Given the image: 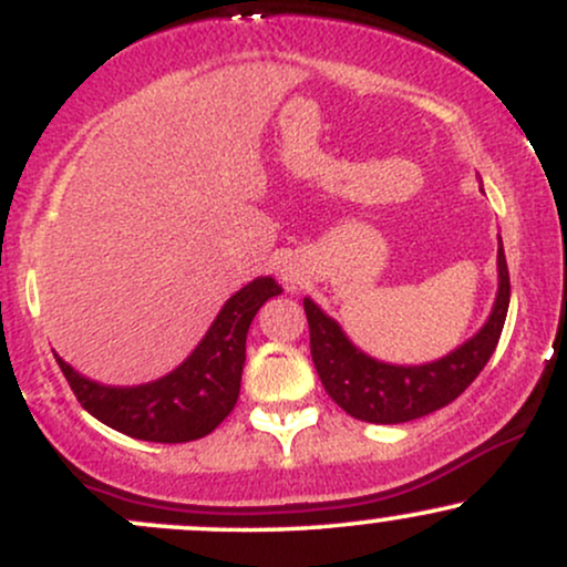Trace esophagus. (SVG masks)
<instances>
[{"mask_svg":"<svg viewBox=\"0 0 567 567\" xmlns=\"http://www.w3.org/2000/svg\"><path fill=\"white\" fill-rule=\"evenodd\" d=\"M279 271H282V279H285V282H288L290 288H296V285H298V277H296V271H292L290 266H282V269H279Z\"/></svg>","mask_w":567,"mask_h":567,"instance_id":"obj_1","label":"esophagus"}]
</instances>
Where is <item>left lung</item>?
Instances as JSON below:
<instances>
[{
	"label": "left lung",
	"mask_w": 567,
	"mask_h": 567,
	"mask_svg": "<svg viewBox=\"0 0 567 567\" xmlns=\"http://www.w3.org/2000/svg\"><path fill=\"white\" fill-rule=\"evenodd\" d=\"M509 269L498 237V296L483 330L442 360L408 368L386 365L368 357L343 336L338 322L330 320L320 306L303 298L311 360L324 392L349 415L368 424H405L451 405L477 379L496 351L509 311Z\"/></svg>",
	"instance_id": "obj_1"
}]
</instances>
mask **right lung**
Masks as SVG:
<instances>
[{"label":"right lung","mask_w":567,"mask_h":567,"mask_svg":"<svg viewBox=\"0 0 567 567\" xmlns=\"http://www.w3.org/2000/svg\"><path fill=\"white\" fill-rule=\"evenodd\" d=\"M282 292L271 277L237 290L199 347L165 379L141 386H103L84 379L55 354L71 392L101 424L146 442H188L210 434L237 405L245 365V341L252 317Z\"/></svg>","instance_id":"add662e5"}]
</instances>
